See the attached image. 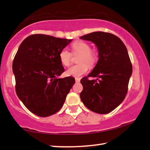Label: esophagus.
<instances>
[{"instance_id": "34e87169", "label": "esophagus", "mask_w": 150, "mask_h": 150, "mask_svg": "<svg viewBox=\"0 0 150 150\" xmlns=\"http://www.w3.org/2000/svg\"><path fill=\"white\" fill-rule=\"evenodd\" d=\"M79 81H80L79 78H75V82L76 83H79Z\"/></svg>"}]
</instances>
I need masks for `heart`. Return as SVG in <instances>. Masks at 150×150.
<instances>
[{
  "label": "heart",
  "instance_id": "b5f03b06",
  "mask_svg": "<svg viewBox=\"0 0 150 150\" xmlns=\"http://www.w3.org/2000/svg\"><path fill=\"white\" fill-rule=\"evenodd\" d=\"M73 52L80 53L78 59L79 63L71 66L66 71V75L71 77H79L86 73L89 67L95 65L98 61V54L95 50H91L90 46L82 40H77L71 44ZM71 54L67 49L61 50L59 53V60L62 65L68 67L71 63ZM88 64L87 65L86 63Z\"/></svg>",
  "mask_w": 150,
  "mask_h": 150
}]
</instances>
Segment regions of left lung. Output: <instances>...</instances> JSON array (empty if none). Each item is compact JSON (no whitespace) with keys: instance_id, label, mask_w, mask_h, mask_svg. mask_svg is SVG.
Segmentation results:
<instances>
[{"instance_id":"1","label":"left lung","mask_w":150,"mask_h":150,"mask_svg":"<svg viewBox=\"0 0 150 150\" xmlns=\"http://www.w3.org/2000/svg\"><path fill=\"white\" fill-rule=\"evenodd\" d=\"M96 44L99 60L89 74L83 78L80 98L89 110L107 114L122 103L126 96L132 64L122 40L110 33L96 32L80 37ZM96 77L89 80L88 77Z\"/></svg>"}]
</instances>
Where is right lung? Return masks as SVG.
Instances as JSON below:
<instances>
[{
    "instance_id": "obj_1",
    "label": "right lung",
    "mask_w": 150,
    "mask_h": 150,
    "mask_svg": "<svg viewBox=\"0 0 150 150\" xmlns=\"http://www.w3.org/2000/svg\"><path fill=\"white\" fill-rule=\"evenodd\" d=\"M72 41L44 34L23 40L13 62L18 98L34 115L46 117L62 108L75 83L72 77L58 78L64 71L61 50Z\"/></svg>"
}]
</instances>
